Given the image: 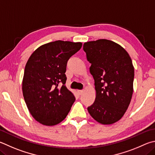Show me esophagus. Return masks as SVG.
<instances>
[{
    "label": "esophagus",
    "mask_w": 155,
    "mask_h": 155,
    "mask_svg": "<svg viewBox=\"0 0 155 155\" xmlns=\"http://www.w3.org/2000/svg\"><path fill=\"white\" fill-rule=\"evenodd\" d=\"M83 90H77V93H78V94H79V95H81V94H83Z\"/></svg>",
    "instance_id": "obj_1"
}]
</instances>
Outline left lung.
I'll list each match as a JSON object with an SVG mask.
<instances>
[{
	"label": "left lung",
	"instance_id": "left-lung-1",
	"mask_svg": "<svg viewBox=\"0 0 155 155\" xmlns=\"http://www.w3.org/2000/svg\"><path fill=\"white\" fill-rule=\"evenodd\" d=\"M96 91L95 102L87 108L101 124L110 125L123 117L134 91V68L124 48L112 41L99 39L83 45Z\"/></svg>",
	"mask_w": 155,
	"mask_h": 155
}]
</instances>
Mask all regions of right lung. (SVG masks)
I'll use <instances>...</instances> for the list:
<instances>
[{
	"label": "right lung",
	"mask_w": 155,
	"mask_h": 155,
	"mask_svg": "<svg viewBox=\"0 0 155 155\" xmlns=\"http://www.w3.org/2000/svg\"><path fill=\"white\" fill-rule=\"evenodd\" d=\"M81 47V43L51 42L36 49L28 60L22 91L30 114L41 124L53 126L60 123L74 102V95L65 85V72L70 58ZM60 82L61 87L58 86Z\"/></svg>",
	"instance_id": "obj_1"
}]
</instances>
